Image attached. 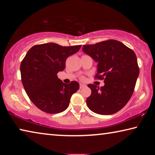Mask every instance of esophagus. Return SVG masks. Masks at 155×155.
<instances>
[{"mask_svg": "<svg viewBox=\"0 0 155 155\" xmlns=\"http://www.w3.org/2000/svg\"><path fill=\"white\" fill-rule=\"evenodd\" d=\"M85 87H86V85H84V84H82V83L80 84V89H83Z\"/></svg>", "mask_w": 155, "mask_h": 155, "instance_id": "esophagus-1", "label": "esophagus"}]
</instances>
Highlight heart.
Instances as JSON below:
<instances>
[{
  "instance_id": "1",
  "label": "heart",
  "mask_w": 155,
  "mask_h": 155,
  "mask_svg": "<svg viewBox=\"0 0 155 155\" xmlns=\"http://www.w3.org/2000/svg\"><path fill=\"white\" fill-rule=\"evenodd\" d=\"M81 78H82V79H84V77H82Z\"/></svg>"
}]
</instances>
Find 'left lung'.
<instances>
[{
  "label": "left lung",
  "instance_id": "1",
  "mask_svg": "<svg viewBox=\"0 0 155 155\" xmlns=\"http://www.w3.org/2000/svg\"><path fill=\"white\" fill-rule=\"evenodd\" d=\"M83 51L98 63L95 78L104 83L101 88L87 85L91 90L86 100L89 109L101 115L119 111L132 96L140 73L134 51L115 40L83 45Z\"/></svg>",
  "mask_w": 155,
  "mask_h": 155
}]
</instances>
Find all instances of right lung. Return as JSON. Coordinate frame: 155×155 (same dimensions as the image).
I'll return each mask as SVG.
<instances>
[{"label":"right lung","mask_w":155,"mask_h":155,"mask_svg":"<svg viewBox=\"0 0 155 155\" xmlns=\"http://www.w3.org/2000/svg\"><path fill=\"white\" fill-rule=\"evenodd\" d=\"M81 47L48 43L33 46L27 52L20 64L21 80L31 101L41 111L58 114L69 106L79 84L74 81L65 84L57 74L64 70L68 57Z\"/></svg>","instance_id":"right-lung-1"}]
</instances>
